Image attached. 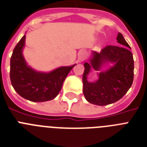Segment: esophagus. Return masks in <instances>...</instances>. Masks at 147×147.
<instances>
[{
  "mask_svg": "<svg viewBox=\"0 0 147 147\" xmlns=\"http://www.w3.org/2000/svg\"><path fill=\"white\" fill-rule=\"evenodd\" d=\"M85 57V51H81L79 53V55H78V59L80 60H83Z\"/></svg>",
  "mask_w": 147,
  "mask_h": 147,
  "instance_id": "esophagus-1",
  "label": "esophagus"
}]
</instances>
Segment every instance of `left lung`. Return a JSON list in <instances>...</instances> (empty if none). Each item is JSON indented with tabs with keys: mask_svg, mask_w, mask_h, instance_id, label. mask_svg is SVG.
Listing matches in <instances>:
<instances>
[{
	"mask_svg": "<svg viewBox=\"0 0 147 147\" xmlns=\"http://www.w3.org/2000/svg\"><path fill=\"white\" fill-rule=\"evenodd\" d=\"M119 46L108 45L100 53L92 51L89 63H84L83 74V92L91 104L107 105L117 102L131 87L134 78V59L130 46L123 35L117 37ZM113 64L105 71L97 73L99 78L94 82L87 81L91 69L100 71L103 66Z\"/></svg>",
	"mask_w": 147,
	"mask_h": 147,
	"instance_id": "8db88e82",
	"label": "left lung"
}]
</instances>
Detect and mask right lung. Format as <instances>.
I'll return each mask as SVG.
<instances>
[{
  "label": "right lung",
  "mask_w": 147,
  "mask_h": 147,
  "mask_svg": "<svg viewBox=\"0 0 147 147\" xmlns=\"http://www.w3.org/2000/svg\"><path fill=\"white\" fill-rule=\"evenodd\" d=\"M25 35L18 42L10 59V81L14 90L27 100L42 102L59 94L64 80L76 66H60L49 72L36 71L28 66L23 55Z\"/></svg>",
  "instance_id": "1"
}]
</instances>
